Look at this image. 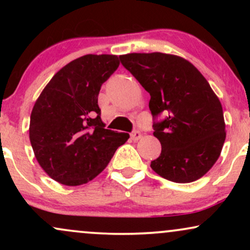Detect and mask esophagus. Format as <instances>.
<instances>
[{"mask_svg":"<svg viewBox=\"0 0 250 250\" xmlns=\"http://www.w3.org/2000/svg\"><path fill=\"white\" fill-rule=\"evenodd\" d=\"M141 136H142V134H141V131H139V130H134L133 133L130 134V139L133 140V141H139L140 139H141Z\"/></svg>","mask_w":250,"mask_h":250,"instance_id":"obj_1","label":"esophagus"}]
</instances>
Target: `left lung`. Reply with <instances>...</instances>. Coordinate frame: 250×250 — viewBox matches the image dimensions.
Listing matches in <instances>:
<instances>
[{
	"instance_id": "obj_1",
	"label": "left lung",
	"mask_w": 250,
	"mask_h": 250,
	"mask_svg": "<svg viewBox=\"0 0 250 250\" xmlns=\"http://www.w3.org/2000/svg\"><path fill=\"white\" fill-rule=\"evenodd\" d=\"M150 94L149 109L154 136L161 154L150 167L163 179L188 183L207 174L219 159L226 140V123L219 97L205 76L183 57L163 53H133L120 56Z\"/></svg>"
}]
</instances>
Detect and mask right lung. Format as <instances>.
<instances>
[{"label":"right lung","mask_w":250,"mask_h":250,"mask_svg":"<svg viewBox=\"0 0 250 250\" xmlns=\"http://www.w3.org/2000/svg\"><path fill=\"white\" fill-rule=\"evenodd\" d=\"M119 65L116 55L79 57L57 71L34 104L31 147L43 170L61 185L95 179L129 139L104 128L97 104L101 85Z\"/></svg>","instance_id":"right-lung-1"}]
</instances>
